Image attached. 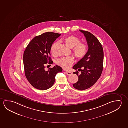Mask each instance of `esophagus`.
<instances>
[{"mask_svg":"<svg viewBox=\"0 0 128 128\" xmlns=\"http://www.w3.org/2000/svg\"><path fill=\"white\" fill-rule=\"evenodd\" d=\"M65 72H66V74L68 75H71V74H72L71 72H68V71H66Z\"/></svg>","mask_w":128,"mask_h":128,"instance_id":"34e87169","label":"esophagus"}]
</instances>
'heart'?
I'll return each mask as SVG.
<instances>
[{
	"label": "heart",
	"instance_id": "obj_1",
	"mask_svg": "<svg viewBox=\"0 0 128 128\" xmlns=\"http://www.w3.org/2000/svg\"><path fill=\"white\" fill-rule=\"evenodd\" d=\"M64 41L68 47L73 48V53L76 57L78 59H81L85 56L87 52V45L85 43H80V40L74 36H69L64 39ZM58 44V42L54 43L51 46V52L54 53L56 46ZM73 57H69L61 58L56 61L58 65L64 69L70 68L74 63Z\"/></svg>",
	"mask_w": 128,
	"mask_h": 128
}]
</instances>
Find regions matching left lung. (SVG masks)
<instances>
[{
    "mask_svg": "<svg viewBox=\"0 0 128 128\" xmlns=\"http://www.w3.org/2000/svg\"><path fill=\"white\" fill-rule=\"evenodd\" d=\"M79 30L86 38L88 50L85 56L73 67V69L81 72L80 75L78 71L73 72L78 76V80L73 86L76 89L84 90L92 86L100 76L103 68L104 52L102 45L94 34L88 31Z\"/></svg>",
    "mask_w": 128,
    "mask_h": 128,
    "instance_id": "obj_1",
    "label": "left lung"
}]
</instances>
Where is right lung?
I'll return each mask as SVG.
<instances>
[{
    "label": "right lung",
    "instance_id": "obj_1",
    "mask_svg": "<svg viewBox=\"0 0 128 128\" xmlns=\"http://www.w3.org/2000/svg\"><path fill=\"white\" fill-rule=\"evenodd\" d=\"M61 34L48 32L34 37L29 43L24 53L25 74L33 87L45 90L54 83L55 76L62 68L58 65L44 70L45 65L52 64L50 51L53 42Z\"/></svg>",
    "mask_w": 128,
    "mask_h": 128
}]
</instances>
